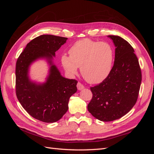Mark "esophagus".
Masks as SVG:
<instances>
[{
  "instance_id": "esophagus-1",
  "label": "esophagus",
  "mask_w": 154,
  "mask_h": 154,
  "mask_svg": "<svg viewBox=\"0 0 154 154\" xmlns=\"http://www.w3.org/2000/svg\"><path fill=\"white\" fill-rule=\"evenodd\" d=\"M77 88H78V89L79 91H81V90H82V89H83V88H84V86H83L81 83L78 82L77 83Z\"/></svg>"
}]
</instances>
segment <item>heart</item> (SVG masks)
<instances>
[{
    "label": "heart",
    "mask_w": 154,
    "mask_h": 154,
    "mask_svg": "<svg viewBox=\"0 0 154 154\" xmlns=\"http://www.w3.org/2000/svg\"><path fill=\"white\" fill-rule=\"evenodd\" d=\"M69 57L63 54L61 62L66 71L71 76L81 67L82 76L92 84L101 83L106 78L112 67L114 51L106 42L90 39L76 42L69 51Z\"/></svg>",
    "instance_id": "heart-1"
}]
</instances>
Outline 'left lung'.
Returning a JSON list of instances; mask_svg holds the SVG:
<instances>
[{"instance_id": "left-lung-1", "label": "left lung", "mask_w": 154, "mask_h": 154, "mask_svg": "<svg viewBox=\"0 0 154 154\" xmlns=\"http://www.w3.org/2000/svg\"><path fill=\"white\" fill-rule=\"evenodd\" d=\"M115 45V59L109 76L91 87L89 112L102 122L119 119L136 104L141 83V71L134 50L127 41L116 35L107 36Z\"/></svg>"}]
</instances>
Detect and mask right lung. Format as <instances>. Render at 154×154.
Here are the masks:
<instances>
[{"label": "right lung", "instance_id": "right-lung-1", "mask_svg": "<svg viewBox=\"0 0 154 154\" xmlns=\"http://www.w3.org/2000/svg\"><path fill=\"white\" fill-rule=\"evenodd\" d=\"M68 38L51 35L32 40L17 59L16 94L27 112L45 123L58 122L68 110L69 98L77 91L78 82L64 78L53 62L56 51ZM47 62L50 69L44 82L30 80L29 69L38 59Z\"/></svg>", "mask_w": 154, "mask_h": 154}]
</instances>
